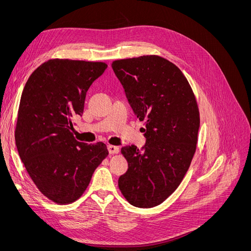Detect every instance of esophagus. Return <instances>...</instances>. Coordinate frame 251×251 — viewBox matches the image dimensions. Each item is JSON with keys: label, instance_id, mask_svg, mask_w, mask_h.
<instances>
[{"label": "esophagus", "instance_id": "obj_1", "mask_svg": "<svg viewBox=\"0 0 251 251\" xmlns=\"http://www.w3.org/2000/svg\"><path fill=\"white\" fill-rule=\"evenodd\" d=\"M108 150H109V151H110V154H118L119 153V148L118 147H116V146H108Z\"/></svg>", "mask_w": 251, "mask_h": 251}]
</instances>
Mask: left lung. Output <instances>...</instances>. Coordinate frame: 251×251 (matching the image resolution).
<instances>
[{
	"label": "left lung",
	"instance_id": "obj_1",
	"mask_svg": "<svg viewBox=\"0 0 251 251\" xmlns=\"http://www.w3.org/2000/svg\"><path fill=\"white\" fill-rule=\"evenodd\" d=\"M112 68L147 138L142 150L121 149L128 169L118 186L134 206L154 207L176 191L191 165L200 127L198 103L184 74L161 56L117 59Z\"/></svg>",
	"mask_w": 251,
	"mask_h": 251
}]
</instances>
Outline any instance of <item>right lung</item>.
I'll return each instance as SVG.
<instances>
[{
	"label": "right lung",
	"mask_w": 251,
	"mask_h": 251,
	"mask_svg": "<svg viewBox=\"0 0 251 251\" xmlns=\"http://www.w3.org/2000/svg\"><path fill=\"white\" fill-rule=\"evenodd\" d=\"M108 65L52 58L30 75L23 90L14 138L19 155L39 191L57 204H70L87 189L109 151L103 142L74 137L87 91Z\"/></svg>",
	"instance_id": "add662e5"
}]
</instances>
